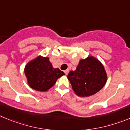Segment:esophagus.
Masks as SVG:
<instances>
[{
	"label": "esophagus",
	"mask_w": 130,
	"mask_h": 130,
	"mask_svg": "<svg viewBox=\"0 0 130 130\" xmlns=\"http://www.w3.org/2000/svg\"><path fill=\"white\" fill-rule=\"evenodd\" d=\"M69 69H67V70H65V71H64V72H65V74H66V75H67L68 74H69Z\"/></svg>",
	"instance_id": "34e87169"
}]
</instances>
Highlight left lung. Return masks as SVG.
I'll list each match as a JSON object with an SVG mask.
<instances>
[{
    "instance_id": "left-lung-1",
    "label": "left lung",
    "mask_w": 130,
    "mask_h": 130,
    "mask_svg": "<svg viewBox=\"0 0 130 130\" xmlns=\"http://www.w3.org/2000/svg\"><path fill=\"white\" fill-rule=\"evenodd\" d=\"M72 89L79 96H89L103 88L107 75L102 64L93 56L79 61L75 71L67 75Z\"/></svg>"
}]
</instances>
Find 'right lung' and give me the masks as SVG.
<instances>
[{"label": "right lung", "mask_w": 130, "mask_h": 130, "mask_svg": "<svg viewBox=\"0 0 130 130\" xmlns=\"http://www.w3.org/2000/svg\"><path fill=\"white\" fill-rule=\"evenodd\" d=\"M24 73L31 88L46 91L56 82L58 78L65 75L63 71L54 69L48 58L37 57L26 65Z\"/></svg>", "instance_id": "right-lung-1"}]
</instances>
